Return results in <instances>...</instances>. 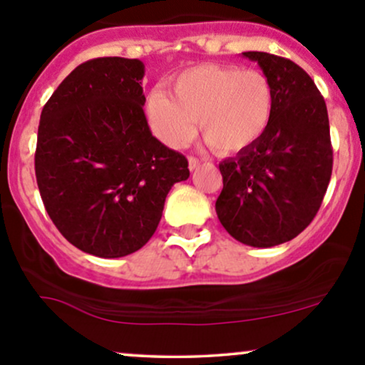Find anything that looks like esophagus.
<instances>
[{
  "label": "esophagus",
  "instance_id": "obj_1",
  "mask_svg": "<svg viewBox=\"0 0 365 365\" xmlns=\"http://www.w3.org/2000/svg\"><path fill=\"white\" fill-rule=\"evenodd\" d=\"M200 166V161L197 158H194V156H190L188 158V168H190V171H194V170H197Z\"/></svg>",
  "mask_w": 365,
  "mask_h": 365
}]
</instances>
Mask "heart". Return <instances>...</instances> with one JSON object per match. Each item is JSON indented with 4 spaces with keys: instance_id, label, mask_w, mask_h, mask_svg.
I'll use <instances>...</instances> for the list:
<instances>
[{
    "instance_id": "heart-1",
    "label": "heart",
    "mask_w": 365,
    "mask_h": 365,
    "mask_svg": "<svg viewBox=\"0 0 365 365\" xmlns=\"http://www.w3.org/2000/svg\"><path fill=\"white\" fill-rule=\"evenodd\" d=\"M144 108L154 133L171 148L185 145L199 120L212 149L237 154L266 132L273 115V89L257 70L204 63L175 75L171 96L150 91Z\"/></svg>"
}]
</instances>
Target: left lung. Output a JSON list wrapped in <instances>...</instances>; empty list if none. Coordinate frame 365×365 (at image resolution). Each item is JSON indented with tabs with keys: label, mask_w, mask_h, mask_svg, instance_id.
I'll return each mask as SVG.
<instances>
[{
	"label": "left lung",
	"mask_w": 365,
	"mask_h": 365,
	"mask_svg": "<svg viewBox=\"0 0 365 365\" xmlns=\"http://www.w3.org/2000/svg\"><path fill=\"white\" fill-rule=\"evenodd\" d=\"M257 61L273 89V115L262 137L220 165L221 225L250 247H274L304 232L319 211L333 171L324 98L288 58L242 53Z\"/></svg>",
	"instance_id": "1"
}]
</instances>
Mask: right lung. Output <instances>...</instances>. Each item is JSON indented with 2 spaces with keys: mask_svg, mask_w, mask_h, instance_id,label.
I'll use <instances>...</instances> for the list:
<instances>
[{
  "mask_svg": "<svg viewBox=\"0 0 365 365\" xmlns=\"http://www.w3.org/2000/svg\"><path fill=\"white\" fill-rule=\"evenodd\" d=\"M142 77L140 60L94 58L41 113V199L61 235L98 257H123L148 244L170 188L190 175L187 158L150 132Z\"/></svg>",
  "mask_w": 365,
  "mask_h": 365,
  "instance_id": "1",
  "label": "right lung"
}]
</instances>
